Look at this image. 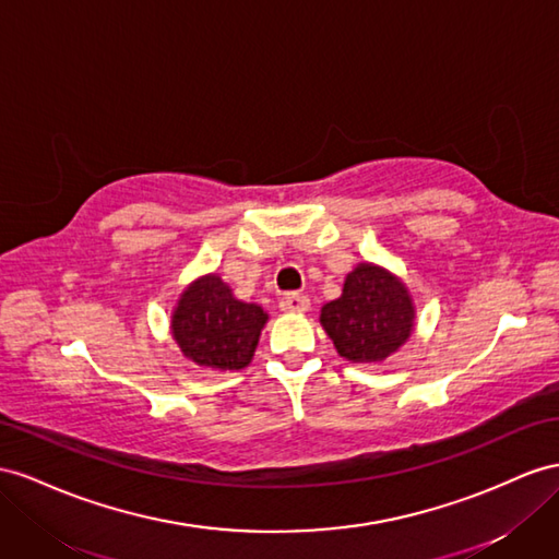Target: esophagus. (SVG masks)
<instances>
[{"instance_id": "obj_1", "label": "esophagus", "mask_w": 559, "mask_h": 559, "mask_svg": "<svg viewBox=\"0 0 559 559\" xmlns=\"http://www.w3.org/2000/svg\"><path fill=\"white\" fill-rule=\"evenodd\" d=\"M309 307H311L309 297H307V295H299V293L285 295V297L281 299V309H283L285 313H305V311H309Z\"/></svg>"}]
</instances>
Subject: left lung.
<instances>
[{"instance_id": "obj_1", "label": "left lung", "mask_w": 559, "mask_h": 559, "mask_svg": "<svg viewBox=\"0 0 559 559\" xmlns=\"http://www.w3.org/2000/svg\"><path fill=\"white\" fill-rule=\"evenodd\" d=\"M319 321L342 359L382 364L413 335L416 305L390 269L361 262L347 274L342 295L321 307Z\"/></svg>"}]
</instances>
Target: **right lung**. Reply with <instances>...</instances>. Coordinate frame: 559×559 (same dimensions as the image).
<instances>
[{
    "mask_svg": "<svg viewBox=\"0 0 559 559\" xmlns=\"http://www.w3.org/2000/svg\"><path fill=\"white\" fill-rule=\"evenodd\" d=\"M266 321L269 313L238 299L219 274H203L181 290L169 328L191 364L214 373H234L250 366Z\"/></svg>",
    "mask_w": 559,
    "mask_h": 559,
    "instance_id": "1",
    "label": "right lung"
}]
</instances>
